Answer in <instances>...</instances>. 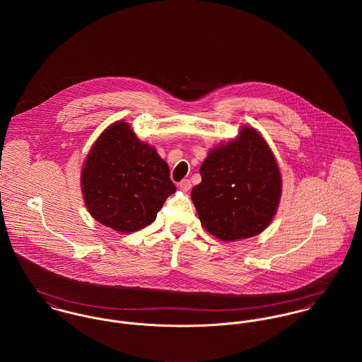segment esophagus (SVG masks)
<instances>
[{
    "label": "esophagus",
    "mask_w": 362,
    "mask_h": 362,
    "mask_svg": "<svg viewBox=\"0 0 362 362\" xmlns=\"http://www.w3.org/2000/svg\"><path fill=\"white\" fill-rule=\"evenodd\" d=\"M180 188H181V191L182 192H188L189 189H191V181L187 178V180H182L181 182H180Z\"/></svg>",
    "instance_id": "obj_1"
}]
</instances>
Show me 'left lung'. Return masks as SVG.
Listing matches in <instances>:
<instances>
[{
	"instance_id": "left-lung-1",
	"label": "left lung",
	"mask_w": 362,
	"mask_h": 362,
	"mask_svg": "<svg viewBox=\"0 0 362 362\" xmlns=\"http://www.w3.org/2000/svg\"><path fill=\"white\" fill-rule=\"evenodd\" d=\"M202 182L191 192L202 226L221 241L262 233L281 197V175L272 149L252 127L210 151L201 165Z\"/></svg>"
}]
</instances>
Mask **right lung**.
Returning a JSON list of instances; mask_svg holds the SVG:
<instances>
[{"mask_svg": "<svg viewBox=\"0 0 362 362\" xmlns=\"http://www.w3.org/2000/svg\"><path fill=\"white\" fill-rule=\"evenodd\" d=\"M81 184L92 217L118 233H134L153 223L175 192L167 163L124 121L98 138L85 160Z\"/></svg>", "mask_w": 362, "mask_h": 362, "instance_id": "1", "label": "right lung"}]
</instances>
